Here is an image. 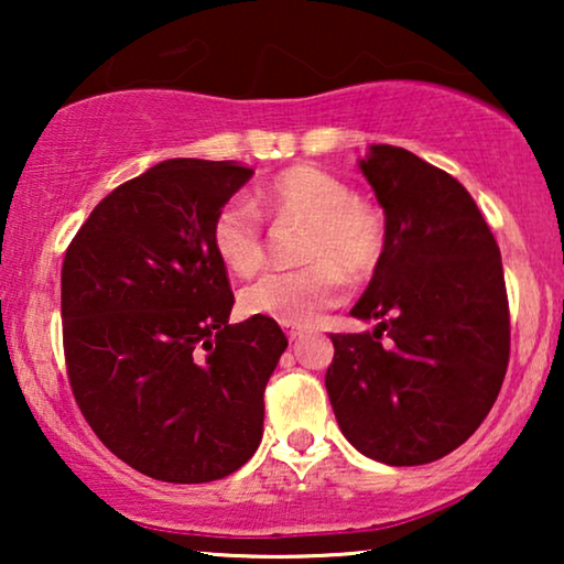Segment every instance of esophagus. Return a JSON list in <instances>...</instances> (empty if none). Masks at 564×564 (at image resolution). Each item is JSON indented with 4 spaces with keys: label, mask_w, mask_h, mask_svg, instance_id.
Listing matches in <instances>:
<instances>
[{
    "label": "esophagus",
    "mask_w": 564,
    "mask_h": 564,
    "mask_svg": "<svg viewBox=\"0 0 564 564\" xmlns=\"http://www.w3.org/2000/svg\"><path fill=\"white\" fill-rule=\"evenodd\" d=\"M307 334L305 328H300V326H288V336H290V341H300V338H303Z\"/></svg>",
    "instance_id": "34e87169"
}]
</instances>
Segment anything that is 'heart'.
<instances>
[{"mask_svg": "<svg viewBox=\"0 0 564 564\" xmlns=\"http://www.w3.org/2000/svg\"><path fill=\"white\" fill-rule=\"evenodd\" d=\"M274 220H303L305 236L300 269H276L246 284L241 307L284 326H307L326 307L336 305L346 274H367L384 249V220L375 205L354 197L336 174L318 166H292L269 180L249 199L236 197L215 215L213 249L236 274H251L264 264L261 215Z\"/></svg>", "mask_w": 564, "mask_h": 564, "instance_id": "1", "label": "heart"}]
</instances>
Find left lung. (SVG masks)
<instances>
[{
  "label": "left lung",
  "mask_w": 564,
  "mask_h": 564,
  "mask_svg": "<svg viewBox=\"0 0 564 564\" xmlns=\"http://www.w3.org/2000/svg\"><path fill=\"white\" fill-rule=\"evenodd\" d=\"M359 169L384 210V249L351 315L380 323L330 334L326 390L344 436L365 457L429 465L475 434L503 384V264L454 176L384 143L369 145Z\"/></svg>",
  "instance_id": "left-lung-1"
}]
</instances>
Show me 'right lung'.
Returning a JSON list of instances; mask_svg holds the SVG:
<instances>
[{
  "instance_id": "add662e5",
  "label": "right lung",
  "mask_w": 564,
  "mask_h": 564,
  "mask_svg": "<svg viewBox=\"0 0 564 564\" xmlns=\"http://www.w3.org/2000/svg\"><path fill=\"white\" fill-rule=\"evenodd\" d=\"M251 174L238 161H161L112 189L66 249L74 398L99 442L153 480H220L261 442L288 338L264 315L228 323L234 292L210 241Z\"/></svg>"
}]
</instances>
